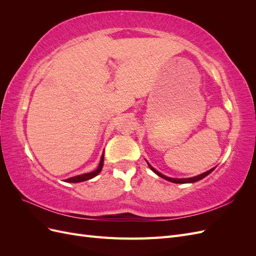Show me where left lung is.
Instances as JSON below:
<instances>
[{
    "mask_svg": "<svg viewBox=\"0 0 256 256\" xmlns=\"http://www.w3.org/2000/svg\"><path fill=\"white\" fill-rule=\"evenodd\" d=\"M147 164H148V166L150 168V170H152V171L154 173H156L158 176H160V177H162V178H164V180H168V182H174V184H190V182H198V180H202V178H204V177H206L207 175L210 174V173L214 171V168L209 170V171H207V172H205V173H203V174H200V175H198V176L190 177V178H172V177H168V176H166V175H164V174H161L160 172H158L157 170H154V168L148 164V162H147Z\"/></svg>",
    "mask_w": 256,
    "mask_h": 256,
    "instance_id": "obj_1",
    "label": "left lung"
}]
</instances>
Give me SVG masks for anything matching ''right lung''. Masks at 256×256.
<instances>
[{"label":"right lung","instance_id":"1","mask_svg":"<svg viewBox=\"0 0 256 256\" xmlns=\"http://www.w3.org/2000/svg\"><path fill=\"white\" fill-rule=\"evenodd\" d=\"M104 154H102V159H100V162H99V166H98V168L95 170V171L90 172V173H85V174H81V175L74 176V177L67 178V180H66L65 182H85V180H92V177L97 176V175L100 173V171H102V166H104Z\"/></svg>","mask_w":256,"mask_h":256}]
</instances>
